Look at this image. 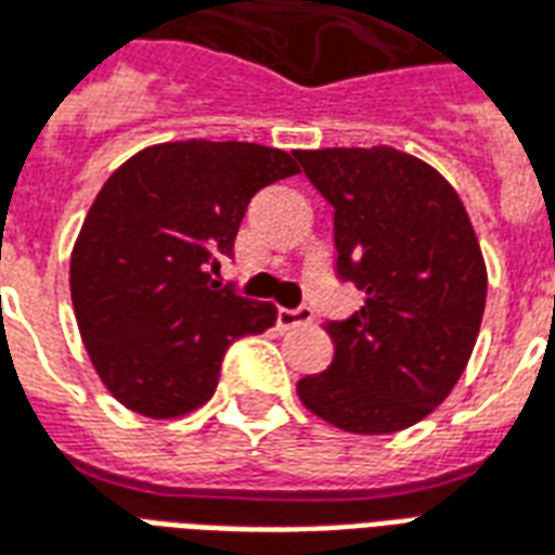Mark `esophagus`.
Listing matches in <instances>:
<instances>
[{
  "label": "esophagus",
  "mask_w": 555,
  "mask_h": 555,
  "mask_svg": "<svg viewBox=\"0 0 555 555\" xmlns=\"http://www.w3.org/2000/svg\"><path fill=\"white\" fill-rule=\"evenodd\" d=\"M311 309H279L276 323L279 330H294V326H302V323H311Z\"/></svg>",
  "instance_id": "esophagus-1"
}]
</instances>
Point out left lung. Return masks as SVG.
<instances>
[{
    "label": "left lung",
    "instance_id": "1",
    "mask_svg": "<svg viewBox=\"0 0 555 555\" xmlns=\"http://www.w3.org/2000/svg\"><path fill=\"white\" fill-rule=\"evenodd\" d=\"M335 208V270L364 291L350 320L323 330L335 344L323 373L297 393L320 421L356 435H388L447 400L474 352L488 273L455 188L393 146L297 150Z\"/></svg>",
    "mask_w": 555,
    "mask_h": 555
}]
</instances>
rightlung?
<instances>
[{
  "mask_svg": "<svg viewBox=\"0 0 555 555\" xmlns=\"http://www.w3.org/2000/svg\"><path fill=\"white\" fill-rule=\"evenodd\" d=\"M291 152L173 141L134 152L102 184L69 256V297L102 385L170 421L211 400L229 344L276 323L273 302L220 285L249 199L297 176Z\"/></svg>",
  "mask_w": 555,
  "mask_h": 555,
  "instance_id": "1",
  "label": "right lung"
}]
</instances>
